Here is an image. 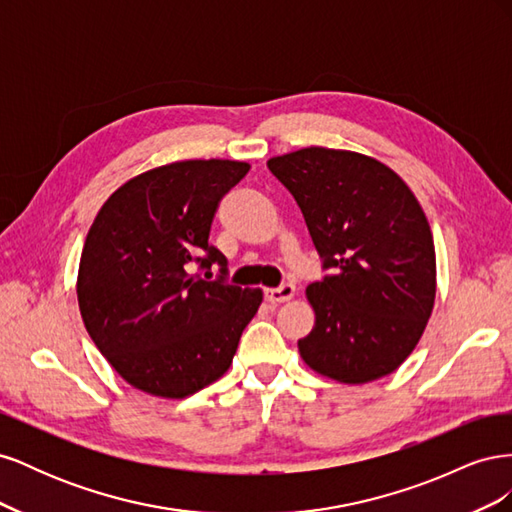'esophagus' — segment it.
Wrapping results in <instances>:
<instances>
[{"mask_svg": "<svg viewBox=\"0 0 512 512\" xmlns=\"http://www.w3.org/2000/svg\"><path fill=\"white\" fill-rule=\"evenodd\" d=\"M294 297V286L292 284H282L280 288H269L265 292V299L269 303H286Z\"/></svg>", "mask_w": 512, "mask_h": 512, "instance_id": "esophagus-1", "label": "esophagus"}]
</instances>
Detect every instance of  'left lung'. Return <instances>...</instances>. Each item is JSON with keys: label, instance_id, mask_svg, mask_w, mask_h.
<instances>
[{"label": "left lung", "instance_id": "left-lung-1", "mask_svg": "<svg viewBox=\"0 0 512 512\" xmlns=\"http://www.w3.org/2000/svg\"><path fill=\"white\" fill-rule=\"evenodd\" d=\"M294 196L324 269L305 297L316 322L301 359L342 384L393 374L436 301V250L423 207L393 168L348 149L305 147L267 162Z\"/></svg>", "mask_w": 512, "mask_h": 512}]
</instances>
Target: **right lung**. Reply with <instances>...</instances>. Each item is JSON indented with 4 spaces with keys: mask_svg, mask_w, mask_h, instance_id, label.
I'll return each instance as SVG.
<instances>
[{
    "mask_svg": "<svg viewBox=\"0 0 512 512\" xmlns=\"http://www.w3.org/2000/svg\"><path fill=\"white\" fill-rule=\"evenodd\" d=\"M247 170L237 160L145 170L108 196L91 224L76 297L89 337L134 389L183 399L232 365L262 290L224 284V277L203 280L192 265L220 262L226 275L209 230L222 196Z\"/></svg>",
    "mask_w": 512,
    "mask_h": 512,
    "instance_id": "1",
    "label": "right lung"
}]
</instances>
